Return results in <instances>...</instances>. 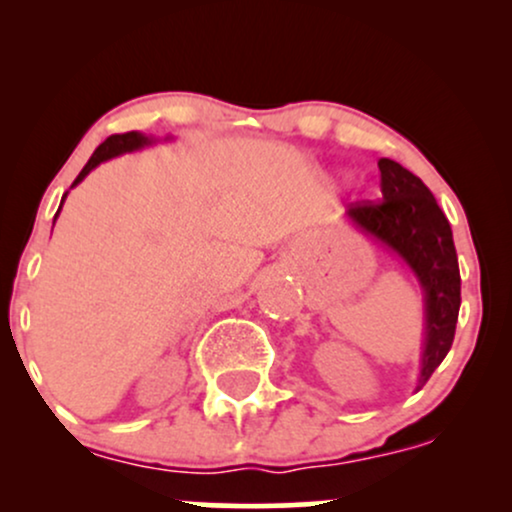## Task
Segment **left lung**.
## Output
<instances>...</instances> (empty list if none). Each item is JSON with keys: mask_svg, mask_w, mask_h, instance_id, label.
Listing matches in <instances>:
<instances>
[{"mask_svg": "<svg viewBox=\"0 0 512 512\" xmlns=\"http://www.w3.org/2000/svg\"><path fill=\"white\" fill-rule=\"evenodd\" d=\"M378 168L383 199L375 204H351L346 219L395 252L419 281L424 293V346L416 390H421L455 339L460 267L452 228L431 190L392 158H380Z\"/></svg>", "mask_w": 512, "mask_h": 512, "instance_id": "obj_1", "label": "left lung"}]
</instances>
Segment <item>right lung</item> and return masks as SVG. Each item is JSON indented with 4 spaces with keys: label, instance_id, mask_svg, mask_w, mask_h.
<instances>
[{
    "label": "right lung",
    "instance_id": "obj_1",
    "mask_svg": "<svg viewBox=\"0 0 512 512\" xmlns=\"http://www.w3.org/2000/svg\"><path fill=\"white\" fill-rule=\"evenodd\" d=\"M154 142H156L154 137H146V134H142V132L113 134V137L105 139V142L98 146L96 151H93V156L88 158V163L84 166V170H81V173L76 175V180H74L72 187L79 185V182L84 180L93 168L101 166L103 161H110V158H115V156H120V154H132V151L144 149V146H151ZM64 197H67V195H64ZM64 197H62V202H64ZM60 207H62V204H60ZM57 214H60V209H57ZM55 219H57V216H55Z\"/></svg>",
    "mask_w": 512,
    "mask_h": 512
}]
</instances>
